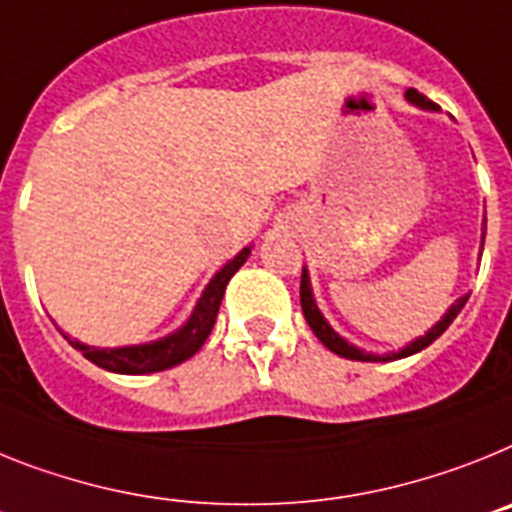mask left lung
Returning a JSON list of instances; mask_svg holds the SVG:
<instances>
[{
	"label": "left lung",
	"instance_id": "1",
	"mask_svg": "<svg viewBox=\"0 0 512 512\" xmlns=\"http://www.w3.org/2000/svg\"><path fill=\"white\" fill-rule=\"evenodd\" d=\"M407 100L415 102V105H420V108H425V110H435V108H438V105H435L433 100H428V97L420 95V92H417V90H407ZM466 301H469V293H466V296H461V299H456V304H453L451 309L446 311V317H443L441 322L435 324V327L428 332V335H422L420 340L410 342V345H407V348H404V350H399V353H394V355H371V353H363V350L353 348V345H348V342L342 340V337L337 335L335 330H332L330 324L324 322V317H322V314H319L317 304H314V296H311L309 275H306V270H304V273H301V311H304V317H306V322H309L311 332H314V335L319 337V342H322V345H327V348H330L332 353L342 355V358H350V361H371V363H376V361H394V358H407V355H412V353H420L422 348H428L430 342H435V340H438V337L443 335V332L448 330V324H451L453 319L459 317V311L464 309Z\"/></svg>",
	"mask_w": 512,
	"mask_h": 512
}]
</instances>
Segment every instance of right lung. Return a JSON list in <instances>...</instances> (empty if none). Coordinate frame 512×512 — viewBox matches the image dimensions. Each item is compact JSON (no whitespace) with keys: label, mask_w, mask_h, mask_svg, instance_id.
Returning a JSON list of instances; mask_svg holds the SVG:
<instances>
[{"label":"right lung","mask_w":512,"mask_h":512,"mask_svg":"<svg viewBox=\"0 0 512 512\" xmlns=\"http://www.w3.org/2000/svg\"><path fill=\"white\" fill-rule=\"evenodd\" d=\"M247 257H250V247H244L234 260L226 262L224 268L213 275V281L208 283V288L203 291L201 301H198L195 311L190 314L188 322H185V327L172 332L170 337H162V340L149 342V345H133V348L115 350L90 348V345H82V342L77 340L69 342L77 350H82L84 358L95 363V366L113 373H131V376L164 371V368H172L177 366V363L188 361V358H193V355L203 348L206 337L211 335L213 324H216V314H219L221 299H224L226 283L231 281V275L242 268Z\"/></svg>","instance_id":"add662e5"}]
</instances>
